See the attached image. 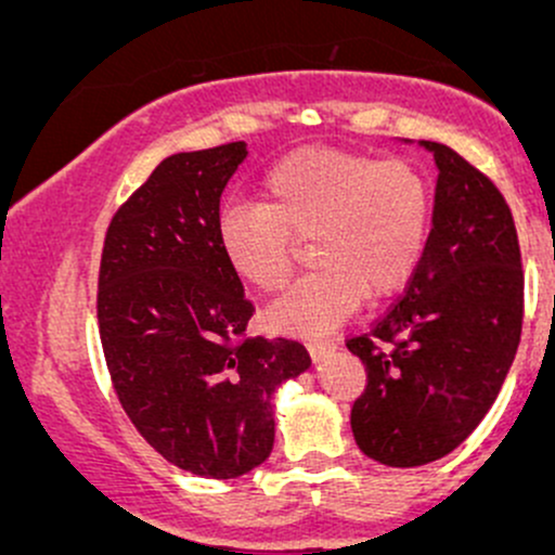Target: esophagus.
I'll return each instance as SVG.
<instances>
[{
  "label": "esophagus",
  "mask_w": 555,
  "mask_h": 555,
  "mask_svg": "<svg viewBox=\"0 0 555 555\" xmlns=\"http://www.w3.org/2000/svg\"><path fill=\"white\" fill-rule=\"evenodd\" d=\"M308 352L313 360H326L328 354L336 352V341H308Z\"/></svg>",
  "instance_id": "obj_1"
}]
</instances>
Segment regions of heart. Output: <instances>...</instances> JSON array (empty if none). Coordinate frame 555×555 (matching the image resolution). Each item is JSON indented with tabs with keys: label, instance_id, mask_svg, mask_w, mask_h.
Listing matches in <instances>:
<instances>
[{
	"label": "heart",
	"instance_id": "heart-1",
	"mask_svg": "<svg viewBox=\"0 0 555 555\" xmlns=\"http://www.w3.org/2000/svg\"><path fill=\"white\" fill-rule=\"evenodd\" d=\"M263 203L227 206L216 237L227 263L273 295L295 271V240L310 237L318 266L271 305L273 328L323 336L339 328L362 297L399 289L417 269L430 232V184L404 158L302 145L271 164Z\"/></svg>",
	"mask_w": 555,
	"mask_h": 555
}]
</instances>
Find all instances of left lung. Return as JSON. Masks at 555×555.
I'll return each mask as SVG.
<instances>
[{
    "mask_svg": "<svg viewBox=\"0 0 555 555\" xmlns=\"http://www.w3.org/2000/svg\"><path fill=\"white\" fill-rule=\"evenodd\" d=\"M420 145L438 167L428 245L404 297L347 339L367 371L352 406L354 441L388 467L441 460L480 425L525 313L517 227L499 188L449 145Z\"/></svg>",
    "mask_w": 555,
    "mask_h": 555,
    "instance_id": "left-lung-1",
    "label": "left lung"
}]
</instances>
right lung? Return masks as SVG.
Masks as SVG:
<instances>
[{"label": "right lung", "instance_id": "add662e5", "mask_svg": "<svg viewBox=\"0 0 555 555\" xmlns=\"http://www.w3.org/2000/svg\"><path fill=\"white\" fill-rule=\"evenodd\" d=\"M247 145L164 158L114 214L99 331L127 417L180 469L232 480L269 460L273 393L310 367L299 341L245 336L256 308L216 237Z\"/></svg>", "mask_w": 555, "mask_h": 555}]
</instances>
